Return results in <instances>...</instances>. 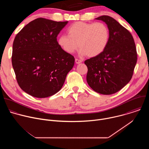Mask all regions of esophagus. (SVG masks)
I'll use <instances>...</instances> for the list:
<instances>
[{
  "label": "esophagus",
  "mask_w": 149,
  "mask_h": 149,
  "mask_svg": "<svg viewBox=\"0 0 149 149\" xmlns=\"http://www.w3.org/2000/svg\"><path fill=\"white\" fill-rule=\"evenodd\" d=\"M75 62L77 63H79L82 62V60L79 59H78V58H75Z\"/></svg>",
  "instance_id": "34e87169"
}]
</instances>
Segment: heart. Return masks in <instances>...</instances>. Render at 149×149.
Wrapping results in <instances>:
<instances>
[{"mask_svg":"<svg viewBox=\"0 0 149 149\" xmlns=\"http://www.w3.org/2000/svg\"><path fill=\"white\" fill-rule=\"evenodd\" d=\"M68 35H62L58 39L59 47L68 54L74 53L78 48L81 53L89 57L101 54L107 47L110 31L102 22H77L67 29Z\"/></svg>","mask_w":149,"mask_h":149,"instance_id":"b5f03b06","label":"heart"}]
</instances>
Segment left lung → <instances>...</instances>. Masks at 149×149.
<instances>
[{"label":"left lung","instance_id":"8db88e82","mask_svg":"<svg viewBox=\"0 0 149 149\" xmlns=\"http://www.w3.org/2000/svg\"><path fill=\"white\" fill-rule=\"evenodd\" d=\"M95 19L107 25L110 38L101 54L85 61L88 68L87 81L94 91L110 95L120 91L131 80L137 54L132 35L117 20L106 15Z\"/></svg>","mask_w":149,"mask_h":149}]
</instances>
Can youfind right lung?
Returning a JSON list of instances; mask_svg holds the SVG:
<instances>
[{
	"mask_svg": "<svg viewBox=\"0 0 149 149\" xmlns=\"http://www.w3.org/2000/svg\"><path fill=\"white\" fill-rule=\"evenodd\" d=\"M67 24L39 17L15 38L12 63L16 81L32 97L45 98L56 94L74 67V56L63 51L56 39Z\"/></svg>",
	"mask_w": 149,
	"mask_h": 149,
	"instance_id": "obj_1",
	"label": "right lung"
}]
</instances>
